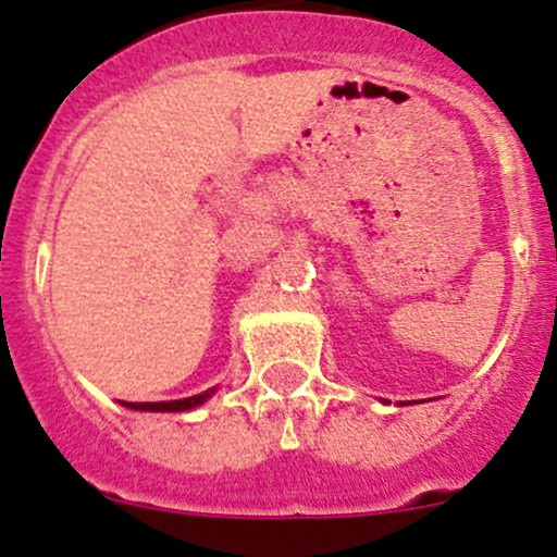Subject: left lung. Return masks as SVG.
<instances>
[{
  "label": "left lung",
  "instance_id": "left-lung-1",
  "mask_svg": "<svg viewBox=\"0 0 557 557\" xmlns=\"http://www.w3.org/2000/svg\"><path fill=\"white\" fill-rule=\"evenodd\" d=\"M399 405H408V403H399Z\"/></svg>",
  "mask_w": 557,
  "mask_h": 557
}]
</instances>
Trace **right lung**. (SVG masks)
Masks as SVG:
<instances>
[{
    "label": "right lung",
    "instance_id": "add662e5",
    "mask_svg": "<svg viewBox=\"0 0 557 557\" xmlns=\"http://www.w3.org/2000/svg\"><path fill=\"white\" fill-rule=\"evenodd\" d=\"M215 392H218V386L202 392V395L184 397V399H168V403H121V405H126V408H131V410H147V413H184V410H195L202 403H208Z\"/></svg>",
    "mask_w": 557,
    "mask_h": 557
}]
</instances>
